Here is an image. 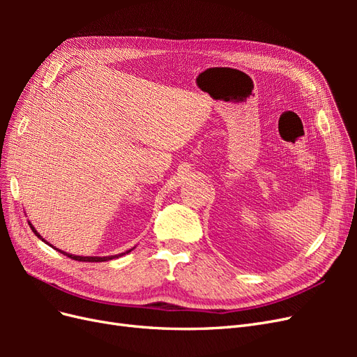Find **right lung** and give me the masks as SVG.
I'll return each mask as SVG.
<instances>
[{
    "mask_svg": "<svg viewBox=\"0 0 357 357\" xmlns=\"http://www.w3.org/2000/svg\"><path fill=\"white\" fill-rule=\"evenodd\" d=\"M29 226H31V229H32V232H34L38 238H41L40 236V234L34 229V226H32L31 223H29ZM45 241V240H43ZM49 244V243H47ZM52 245V244H50ZM58 250V248H56ZM132 250V248H131ZM131 250H128L126 253H129ZM58 252H61L62 255H66L67 257H70V259H74V261H79V262H104V261H112V259H114V257H119V256H122V255H125V253H121V255H114V256H105V257H98V256H74V255H70V253H66V252H62V250H58Z\"/></svg>",
    "mask_w": 357,
    "mask_h": 357,
    "instance_id": "add662e5",
    "label": "right lung"
}]
</instances>
